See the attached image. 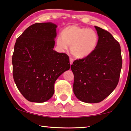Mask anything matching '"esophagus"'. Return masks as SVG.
<instances>
[{"label": "esophagus", "mask_w": 131, "mask_h": 131, "mask_svg": "<svg viewBox=\"0 0 131 131\" xmlns=\"http://www.w3.org/2000/svg\"><path fill=\"white\" fill-rule=\"evenodd\" d=\"M73 63V59H72V58H70V65H71Z\"/></svg>", "instance_id": "esophagus-1"}]
</instances>
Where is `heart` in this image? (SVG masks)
Masks as SVG:
<instances>
[{
	"label": "heart",
	"mask_w": 131,
	"mask_h": 131,
	"mask_svg": "<svg viewBox=\"0 0 131 131\" xmlns=\"http://www.w3.org/2000/svg\"><path fill=\"white\" fill-rule=\"evenodd\" d=\"M98 43L99 36L95 30L75 25L66 27L61 31V36L56 39V43L60 49L65 51L71 46V53L80 59L93 54Z\"/></svg>",
	"instance_id": "heart-1"
}]
</instances>
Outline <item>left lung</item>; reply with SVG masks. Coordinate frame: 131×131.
Here are the masks:
<instances>
[{
	"mask_svg": "<svg viewBox=\"0 0 131 131\" xmlns=\"http://www.w3.org/2000/svg\"><path fill=\"white\" fill-rule=\"evenodd\" d=\"M95 28L99 43L89 57L74 61L73 91L78 100L86 103L103 101L114 91L119 81L122 68L121 47L109 32Z\"/></svg>",
	"mask_w": 131,
	"mask_h": 131,
	"instance_id": "1",
	"label": "left lung"
}]
</instances>
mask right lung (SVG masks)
Wrapping results in <instances>:
<instances>
[{"label": "right lung", "instance_id": "right-lung-1", "mask_svg": "<svg viewBox=\"0 0 131 131\" xmlns=\"http://www.w3.org/2000/svg\"><path fill=\"white\" fill-rule=\"evenodd\" d=\"M57 26L35 23L16 40L12 56L13 75L18 90L26 100L45 102L54 93V83L70 68L69 57L53 49Z\"/></svg>", "mask_w": 131, "mask_h": 131}]
</instances>
